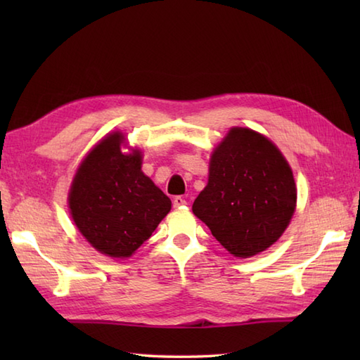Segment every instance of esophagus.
<instances>
[{
    "label": "esophagus",
    "mask_w": 360,
    "mask_h": 360,
    "mask_svg": "<svg viewBox=\"0 0 360 360\" xmlns=\"http://www.w3.org/2000/svg\"><path fill=\"white\" fill-rule=\"evenodd\" d=\"M186 204H187V201H186L182 196H174V198H173V207L179 209V207H184Z\"/></svg>",
    "instance_id": "esophagus-1"
}]
</instances>
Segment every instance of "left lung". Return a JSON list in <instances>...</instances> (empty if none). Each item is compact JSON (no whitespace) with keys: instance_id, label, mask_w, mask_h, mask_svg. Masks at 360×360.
<instances>
[{"instance_id":"obj_1","label":"left lung","mask_w":360,"mask_h":360,"mask_svg":"<svg viewBox=\"0 0 360 360\" xmlns=\"http://www.w3.org/2000/svg\"><path fill=\"white\" fill-rule=\"evenodd\" d=\"M297 190L280 150L249 128H232L213 151L193 213L232 255L263 252L285 232Z\"/></svg>"}]
</instances>
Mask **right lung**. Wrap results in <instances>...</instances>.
Here are the masks:
<instances>
[{
  "label": "right lung",
  "mask_w": 360,
  "mask_h": 360,
  "mask_svg": "<svg viewBox=\"0 0 360 360\" xmlns=\"http://www.w3.org/2000/svg\"><path fill=\"white\" fill-rule=\"evenodd\" d=\"M124 136L98 142L79 167L70 209L82 235L102 254L125 258L155 232L172 201L141 170L139 150L120 151Z\"/></svg>",
  "instance_id": "obj_1"
}]
</instances>
